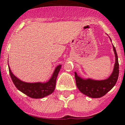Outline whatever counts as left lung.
<instances>
[{"label": "left lung", "instance_id": "left-lung-1", "mask_svg": "<svg viewBox=\"0 0 125 125\" xmlns=\"http://www.w3.org/2000/svg\"><path fill=\"white\" fill-rule=\"evenodd\" d=\"M111 41V39H110ZM115 52V62L113 71L110 77L107 79L96 80L91 78H84L78 75L75 72L76 85L82 94L92 98H98L104 96L115 86L119 73V65L118 57L115 46L113 45Z\"/></svg>", "mask_w": 125, "mask_h": 125}]
</instances>
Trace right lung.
<instances>
[{
  "mask_svg": "<svg viewBox=\"0 0 125 125\" xmlns=\"http://www.w3.org/2000/svg\"><path fill=\"white\" fill-rule=\"evenodd\" d=\"M61 67V65H59L56 67L50 79L47 82L26 83L18 79L16 76L13 74L8 64L10 78L15 87L17 88L18 90L29 96L30 98L35 99L43 98L53 92L56 87L57 77Z\"/></svg>",
  "mask_w": 125,
  "mask_h": 125,
  "instance_id": "obj_1",
  "label": "right lung"
}]
</instances>
